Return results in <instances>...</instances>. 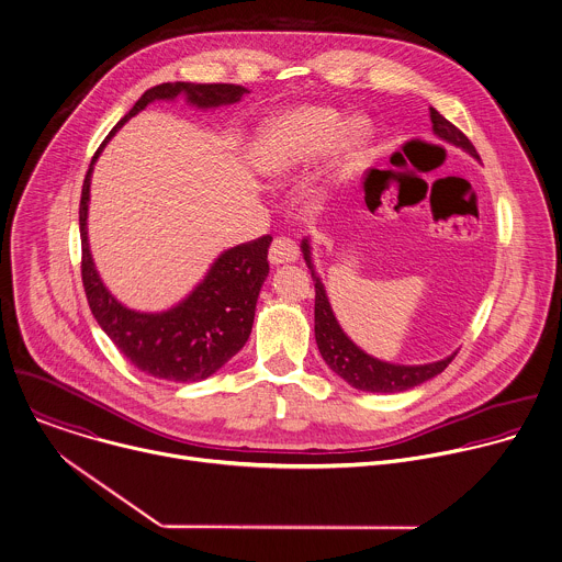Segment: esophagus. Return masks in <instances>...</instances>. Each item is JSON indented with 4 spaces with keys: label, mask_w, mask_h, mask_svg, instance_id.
Wrapping results in <instances>:
<instances>
[{
    "label": "esophagus",
    "mask_w": 562,
    "mask_h": 562,
    "mask_svg": "<svg viewBox=\"0 0 562 562\" xmlns=\"http://www.w3.org/2000/svg\"><path fill=\"white\" fill-rule=\"evenodd\" d=\"M300 256L297 251V245L286 238V236H278L271 247H269V260L271 265H284V262H295Z\"/></svg>",
    "instance_id": "obj_1"
}]
</instances>
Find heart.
<instances>
[{
  "label": "heart",
  "mask_w": 562,
  "mask_h": 562,
  "mask_svg": "<svg viewBox=\"0 0 562 562\" xmlns=\"http://www.w3.org/2000/svg\"><path fill=\"white\" fill-rule=\"evenodd\" d=\"M337 168L357 157L372 139V124L344 115L328 106H300L284 111L262 124L251 144V164L265 177L282 179L324 155L336 139Z\"/></svg>",
  "instance_id": "1"
}]
</instances>
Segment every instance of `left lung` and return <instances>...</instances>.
Returning <instances> with one entry per match:
<instances>
[{"instance_id":"8db88e82","label":"left lung","mask_w":562,"mask_h":562,"mask_svg":"<svg viewBox=\"0 0 562 562\" xmlns=\"http://www.w3.org/2000/svg\"><path fill=\"white\" fill-rule=\"evenodd\" d=\"M431 124H434V133L440 139H445L449 144H456V146L464 148L467 153H471L473 157L480 159L471 139L456 124H451L445 115H440L434 106H431ZM302 254H304V260H306V265L311 269V276H313V282H315V339H317V348H319L324 361L328 363V368L335 374H339L348 385H352L355 390H361V392L396 394V392L412 390V387L438 376L453 361V357L458 352H453L447 359H440L436 363H425V366L387 363V361L374 359L368 352H363L341 330V326H339V322L333 313L326 289H324L319 276L313 269L308 238L302 240Z\"/></svg>"}]
</instances>
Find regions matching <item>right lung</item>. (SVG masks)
I'll return each mask as SVG.
<instances>
[{"label": "right lung", "instance_id": "1", "mask_svg": "<svg viewBox=\"0 0 562 562\" xmlns=\"http://www.w3.org/2000/svg\"><path fill=\"white\" fill-rule=\"evenodd\" d=\"M179 93L199 109H216L221 104L238 102L247 89L229 82H161L142 93L133 109L100 144L85 175L78 207L82 245L80 273L95 322L137 370L159 381L196 383L221 370L247 344L254 326L256 302L269 276L267 251L271 236L223 251L194 291L177 306L161 313H139L120 304L102 284L87 240L91 172L104 144L146 104L153 100H175Z\"/></svg>", "mask_w": 562, "mask_h": 562}]
</instances>
